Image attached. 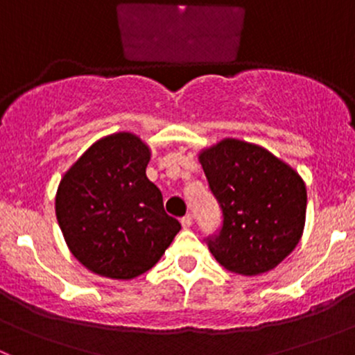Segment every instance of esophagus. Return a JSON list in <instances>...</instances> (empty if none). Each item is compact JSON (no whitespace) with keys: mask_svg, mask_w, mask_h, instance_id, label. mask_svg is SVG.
Here are the masks:
<instances>
[{"mask_svg":"<svg viewBox=\"0 0 355 355\" xmlns=\"http://www.w3.org/2000/svg\"><path fill=\"white\" fill-rule=\"evenodd\" d=\"M180 223H182V227H184V228H191L192 223H194V218H192V214H187V216L182 218Z\"/></svg>","mask_w":355,"mask_h":355,"instance_id":"esophagus-1","label":"esophagus"}]
</instances>
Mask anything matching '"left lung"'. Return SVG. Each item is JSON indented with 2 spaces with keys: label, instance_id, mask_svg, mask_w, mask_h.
Here are the masks:
<instances>
[{
  "label": "left lung",
  "instance_id": "left-lung-1",
  "mask_svg": "<svg viewBox=\"0 0 355 355\" xmlns=\"http://www.w3.org/2000/svg\"><path fill=\"white\" fill-rule=\"evenodd\" d=\"M199 163L223 211L220 235L207 241L214 259L244 277L277 268L302 237V177L268 149L239 139L202 149Z\"/></svg>",
  "mask_w": 355,
  "mask_h": 355
}]
</instances>
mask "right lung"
<instances>
[{"mask_svg": "<svg viewBox=\"0 0 355 355\" xmlns=\"http://www.w3.org/2000/svg\"><path fill=\"white\" fill-rule=\"evenodd\" d=\"M151 149L132 132L96 141L63 175L55 198L75 259L99 277L132 280L161 259L180 223L146 177Z\"/></svg>", "mask_w": 355, "mask_h": 355, "instance_id": "right-lung-1", "label": "right lung"}]
</instances>
